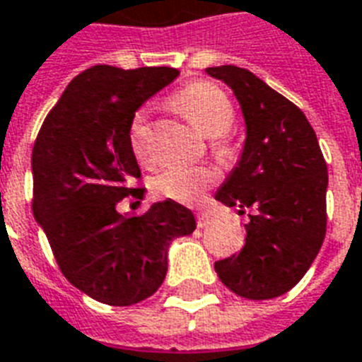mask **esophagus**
<instances>
[{"instance_id":"esophagus-1","label":"esophagus","mask_w":362,"mask_h":362,"mask_svg":"<svg viewBox=\"0 0 362 362\" xmlns=\"http://www.w3.org/2000/svg\"><path fill=\"white\" fill-rule=\"evenodd\" d=\"M196 219H198V226H200V228H206V226L211 225V217H209L206 211H198Z\"/></svg>"}]
</instances>
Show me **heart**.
Listing matches in <instances>:
<instances>
[{
  "instance_id": "heart-1",
  "label": "heart",
  "mask_w": 362,
  "mask_h": 362,
  "mask_svg": "<svg viewBox=\"0 0 362 362\" xmlns=\"http://www.w3.org/2000/svg\"><path fill=\"white\" fill-rule=\"evenodd\" d=\"M172 107L179 115H183L196 130L204 136L213 137V147L219 155L228 153V139L226 132L234 120V107L230 100L219 86L211 83H192L185 86L172 98ZM130 147L132 153L141 164L153 162V149H151V128L147 124L145 115L137 113L130 126ZM217 181V170L211 166H172L164 168L153 177V190L162 198L194 204L202 200L206 190Z\"/></svg>"
}]
</instances>
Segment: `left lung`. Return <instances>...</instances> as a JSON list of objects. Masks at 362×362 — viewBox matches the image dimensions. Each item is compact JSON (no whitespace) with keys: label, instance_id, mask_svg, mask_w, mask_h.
Returning a JSON list of instances; mask_svg holds the SVG:
<instances>
[{"label":"left lung","instance_id":"obj_1","mask_svg":"<svg viewBox=\"0 0 362 362\" xmlns=\"http://www.w3.org/2000/svg\"><path fill=\"white\" fill-rule=\"evenodd\" d=\"M236 96L245 122L240 160L215 200L255 209L240 253L217 260L215 272L249 300L285 295L317 257L327 230L329 172L306 115L249 69L207 67Z\"/></svg>","mask_w":362,"mask_h":362}]
</instances>
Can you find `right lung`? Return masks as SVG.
<instances>
[{
    "mask_svg": "<svg viewBox=\"0 0 362 362\" xmlns=\"http://www.w3.org/2000/svg\"><path fill=\"white\" fill-rule=\"evenodd\" d=\"M177 75L173 67H90L67 85L33 145V217L67 281L109 306L153 295L170 243L196 228L192 211L170 198L137 217L117 209L124 196H143L132 189L141 175L132 120Z\"/></svg>",
    "mask_w": 362,
    "mask_h": 362,
    "instance_id": "add662e5",
    "label": "right lung"
}]
</instances>
